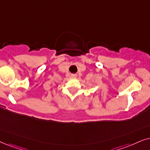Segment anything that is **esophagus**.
<instances>
[{"mask_svg":"<svg viewBox=\"0 0 150 150\" xmlns=\"http://www.w3.org/2000/svg\"><path fill=\"white\" fill-rule=\"evenodd\" d=\"M71 77H76L77 75H75V74H73V75H71Z\"/></svg>","mask_w":150,"mask_h":150,"instance_id":"34e87169","label":"esophagus"}]
</instances>
